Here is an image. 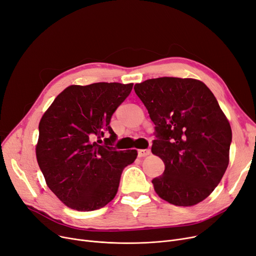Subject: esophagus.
<instances>
[{
	"mask_svg": "<svg viewBox=\"0 0 256 256\" xmlns=\"http://www.w3.org/2000/svg\"><path fill=\"white\" fill-rule=\"evenodd\" d=\"M150 154V150L148 148L146 150H138V157L142 158V157H146Z\"/></svg>",
	"mask_w": 256,
	"mask_h": 256,
	"instance_id": "1",
	"label": "esophagus"
}]
</instances>
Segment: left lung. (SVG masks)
<instances>
[{
  "label": "left lung",
  "mask_w": 256,
  "mask_h": 256,
  "mask_svg": "<svg viewBox=\"0 0 256 256\" xmlns=\"http://www.w3.org/2000/svg\"><path fill=\"white\" fill-rule=\"evenodd\" d=\"M134 88L156 126L152 152L165 165L154 192L176 206L202 202L229 164L232 132L216 98L192 78L159 77Z\"/></svg>",
  "instance_id": "1"
}]
</instances>
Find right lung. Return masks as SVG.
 <instances>
[{"instance_id": "obj_1", "label": "right lung", "mask_w": 256, "mask_h": 256, "mask_svg": "<svg viewBox=\"0 0 256 256\" xmlns=\"http://www.w3.org/2000/svg\"><path fill=\"white\" fill-rule=\"evenodd\" d=\"M132 88V84L119 82L70 86L42 117L38 163L51 192L68 207L92 211L106 206L117 194L124 168L137 158L136 150L113 148L117 135L110 126Z\"/></svg>"}]
</instances>
